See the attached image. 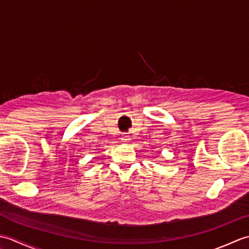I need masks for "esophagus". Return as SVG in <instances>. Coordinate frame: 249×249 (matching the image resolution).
<instances>
[{
    "mask_svg": "<svg viewBox=\"0 0 249 249\" xmlns=\"http://www.w3.org/2000/svg\"><path fill=\"white\" fill-rule=\"evenodd\" d=\"M122 140H123V141L127 140V136H123V138H122Z\"/></svg>",
    "mask_w": 249,
    "mask_h": 249,
    "instance_id": "1",
    "label": "esophagus"
}]
</instances>
